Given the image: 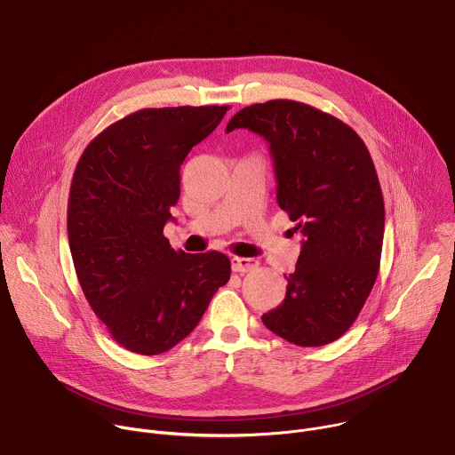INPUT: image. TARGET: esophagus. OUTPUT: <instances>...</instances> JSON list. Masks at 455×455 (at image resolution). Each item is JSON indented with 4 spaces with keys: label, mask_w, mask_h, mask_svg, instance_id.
<instances>
[{
    "label": "esophagus",
    "mask_w": 455,
    "mask_h": 455,
    "mask_svg": "<svg viewBox=\"0 0 455 455\" xmlns=\"http://www.w3.org/2000/svg\"><path fill=\"white\" fill-rule=\"evenodd\" d=\"M232 270L237 274H246V272H253L257 268V261L255 259H248V257H232Z\"/></svg>",
    "instance_id": "obj_1"
}]
</instances>
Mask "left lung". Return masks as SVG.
<instances>
[{
	"label": "left lung",
	"mask_w": 455,
	"mask_h": 455,
	"mask_svg": "<svg viewBox=\"0 0 455 455\" xmlns=\"http://www.w3.org/2000/svg\"><path fill=\"white\" fill-rule=\"evenodd\" d=\"M239 127L270 144L277 204L304 235L265 326L300 347L331 344L353 326L379 270L385 207L369 149L340 118L288 99L243 108L227 133Z\"/></svg>",
	"instance_id": "1"
}]
</instances>
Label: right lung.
<instances>
[{
  "instance_id": "right-lung-1",
  "label": "right lung",
  "mask_w": 455,
  "mask_h": 455,
  "mask_svg": "<svg viewBox=\"0 0 455 455\" xmlns=\"http://www.w3.org/2000/svg\"><path fill=\"white\" fill-rule=\"evenodd\" d=\"M230 106L146 108L108 125L81 155L68 241L83 293L111 339L137 355L172 349L230 279L221 251L185 253L164 235L180 169Z\"/></svg>"
}]
</instances>
